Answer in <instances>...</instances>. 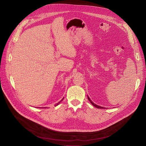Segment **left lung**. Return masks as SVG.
Listing matches in <instances>:
<instances>
[{
  "label": "left lung",
  "mask_w": 146,
  "mask_h": 146,
  "mask_svg": "<svg viewBox=\"0 0 146 146\" xmlns=\"http://www.w3.org/2000/svg\"><path fill=\"white\" fill-rule=\"evenodd\" d=\"M88 100L90 101L91 102V103L94 106V107H97V108H98V109H104V107H101V106H98V105H97V104H96L95 103H94L91 100V99L90 98V97H89L88 96Z\"/></svg>",
  "instance_id": "left-lung-1"
}]
</instances>
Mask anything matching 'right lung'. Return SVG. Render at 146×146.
<instances>
[{
  "label": "right lung",
  "instance_id": "1",
  "mask_svg": "<svg viewBox=\"0 0 146 146\" xmlns=\"http://www.w3.org/2000/svg\"><path fill=\"white\" fill-rule=\"evenodd\" d=\"M63 99H64V98H62V100H61V101H60V102H58V103H57V104H56V106H57V105H58V104H60V102H61V101H62V100H63Z\"/></svg>",
  "mask_w": 146,
  "mask_h": 146
}]
</instances>
